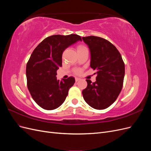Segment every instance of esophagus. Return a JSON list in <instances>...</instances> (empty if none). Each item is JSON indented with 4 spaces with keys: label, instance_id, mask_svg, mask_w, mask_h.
I'll return each instance as SVG.
<instances>
[{
    "label": "esophagus",
    "instance_id": "esophagus-1",
    "mask_svg": "<svg viewBox=\"0 0 151 151\" xmlns=\"http://www.w3.org/2000/svg\"><path fill=\"white\" fill-rule=\"evenodd\" d=\"M79 80H80V79H79V78H77H77H76V82L79 81Z\"/></svg>",
    "mask_w": 151,
    "mask_h": 151
}]
</instances>
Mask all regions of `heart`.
Returning a JSON list of instances; mask_svg holds the SVG:
<instances>
[{"label":"heart","mask_w":151,"mask_h":151,"mask_svg":"<svg viewBox=\"0 0 151 151\" xmlns=\"http://www.w3.org/2000/svg\"><path fill=\"white\" fill-rule=\"evenodd\" d=\"M83 47H83V46H79L78 47H77V49L81 48H83ZM79 72H80L79 70H76V72H77V73H79Z\"/></svg>","instance_id":"heart-1"}]
</instances>
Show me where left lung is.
Wrapping results in <instances>:
<instances>
[{
  "instance_id": "obj_1",
  "label": "left lung",
  "mask_w": 151,
  "mask_h": 151,
  "mask_svg": "<svg viewBox=\"0 0 151 151\" xmlns=\"http://www.w3.org/2000/svg\"><path fill=\"white\" fill-rule=\"evenodd\" d=\"M91 53L90 67L96 70V81L86 79L83 91L85 101L96 109L108 108L120 93L125 76V64L117 48L108 40L98 36L83 37Z\"/></svg>"
}]
</instances>
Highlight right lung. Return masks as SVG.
<instances>
[{
    "instance_id": "obj_1",
    "label": "right lung",
    "mask_w": 151,
    "mask_h": 151,
    "mask_svg": "<svg viewBox=\"0 0 151 151\" xmlns=\"http://www.w3.org/2000/svg\"><path fill=\"white\" fill-rule=\"evenodd\" d=\"M78 41L82 38L77 35H52L43 40L31 53L26 65L27 86L34 101L42 108L52 110L61 106L75 83L73 77L59 81L56 76L62 65L63 51Z\"/></svg>"
}]
</instances>
